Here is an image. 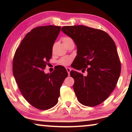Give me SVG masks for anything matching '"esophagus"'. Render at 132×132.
<instances>
[{
    "mask_svg": "<svg viewBox=\"0 0 132 132\" xmlns=\"http://www.w3.org/2000/svg\"><path fill=\"white\" fill-rule=\"evenodd\" d=\"M66 70H67V71H68V73L69 76H70V71H71V69H70V68H66Z\"/></svg>",
    "mask_w": 132,
    "mask_h": 132,
    "instance_id": "obj_1",
    "label": "esophagus"
}]
</instances>
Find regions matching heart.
<instances>
[{
  "label": "heart",
  "instance_id": "heart-1",
  "mask_svg": "<svg viewBox=\"0 0 132 132\" xmlns=\"http://www.w3.org/2000/svg\"><path fill=\"white\" fill-rule=\"evenodd\" d=\"M69 39H70V38H64L63 39V41L64 42L67 41V40H69ZM71 61V59L70 57H63L62 59H61V61H60V62H61V63L63 64V65H67V64H68L70 63V62Z\"/></svg>",
  "mask_w": 132,
  "mask_h": 132
}]
</instances>
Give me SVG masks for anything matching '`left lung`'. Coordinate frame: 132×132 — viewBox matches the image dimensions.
<instances>
[{
    "instance_id": "1",
    "label": "left lung",
    "mask_w": 132,
    "mask_h": 132,
    "mask_svg": "<svg viewBox=\"0 0 132 132\" xmlns=\"http://www.w3.org/2000/svg\"><path fill=\"white\" fill-rule=\"evenodd\" d=\"M61 31L77 46L76 63L80 67L74 68L87 71L86 76L70 71L77 100L84 105H98L114 90L120 74L121 65L115 42L105 31L87 26H64Z\"/></svg>"
}]
</instances>
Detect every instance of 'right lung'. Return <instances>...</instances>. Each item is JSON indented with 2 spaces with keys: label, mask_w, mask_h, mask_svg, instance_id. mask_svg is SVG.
<instances>
[{
  "label": "right lung",
  "mask_w": 132,
  "mask_h": 132,
  "mask_svg": "<svg viewBox=\"0 0 132 132\" xmlns=\"http://www.w3.org/2000/svg\"><path fill=\"white\" fill-rule=\"evenodd\" d=\"M61 27H38L27 33L15 51L13 73L20 92L31 105L41 110L54 106L60 88L68 77L61 66L45 74L43 71L52 55V48Z\"/></svg>",
  "instance_id": "right-lung-1"
}]
</instances>
